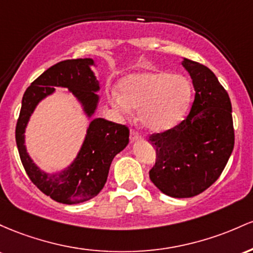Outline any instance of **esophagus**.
<instances>
[{
    "label": "esophagus",
    "instance_id": "34e87169",
    "mask_svg": "<svg viewBox=\"0 0 253 253\" xmlns=\"http://www.w3.org/2000/svg\"><path fill=\"white\" fill-rule=\"evenodd\" d=\"M142 137L140 135L137 134V132L135 131V130L131 129V131H130V141L131 142H136V141H141Z\"/></svg>",
    "mask_w": 253,
    "mask_h": 253
}]
</instances>
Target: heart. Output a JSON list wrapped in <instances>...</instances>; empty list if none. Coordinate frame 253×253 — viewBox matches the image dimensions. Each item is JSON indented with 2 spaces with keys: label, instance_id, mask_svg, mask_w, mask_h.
<instances>
[{
  "label": "heart",
  "instance_id": "heart-1",
  "mask_svg": "<svg viewBox=\"0 0 253 253\" xmlns=\"http://www.w3.org/2000/svg\"><path fill=\"white\" fill-rule=\"evenodd\" d=\"M119 94L113 93L111 103L127 112L138 110L144 129L153 132L171 130L185 118L192 101L191 82L180 74L163 70H144L124 76L118 84Z\"/></svg>",
  "mask_w": 253,
  "mask_h": 253
}]
</instances>
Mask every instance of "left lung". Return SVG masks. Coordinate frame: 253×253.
Wrapping results in <instances>:
<instances>
[{
    "mask_svg": "<svg viewBox=\"0 0 253 253\" xmlns=\"http://www.w3.org/2000/svg\"><path fill=\"white\" fill-rule=\"evenodd\" d=\"M181 64L196 92L191 111L173 129L149 137L157 152L150 180L174 198L192 197L214 184L234 147L228 93L206 65L188 58Z\"/></svg>",
    "mask_w": 253,
    "mask_h": 253,
    "instance_id": "obj_1",
    "label": "left lung"
}]
</instances>
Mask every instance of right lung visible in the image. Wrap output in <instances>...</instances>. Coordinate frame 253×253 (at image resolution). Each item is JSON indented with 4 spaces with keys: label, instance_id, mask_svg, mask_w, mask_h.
Returning a JSON list of instances; mask_svg holds the SVG:
<instances>
[{
    "label": "right lung",
    "instance_id": "right-lung-1",
    "mask_svg": "<svg viewBox=\"0 0 253 253\" xmlns=\"http://www.w3.org/2000/svg\"><path fill=\"white\" fill-rule=\"evenodd\" d=\"M92 67H96L92 58H79L62 61L45 70L22 96L16 123V146L27 175L42 192L63 204L86 202L101 191L113 158L129 143V129L104 118H93L76 159L62 171L53 173L42 171L28 154L24 132L36 106L55 91V86L67 88L85 115L93 118L100 101L96 94L100 86Z\"/></svg>",
    "mask_w": 253,
    "mask_h": 253
}]
</instances>
